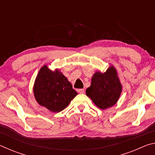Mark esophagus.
<instances>
[{
  "label": "esophagus",
  "instance_id": "esophagus-1",
  "mask_svg": "<svg viewBox=\"0 0 155 155\" xmlns=\"http://www.w3.org/2000/svg\"><path fill=\"white\" fill-rule=\"evenodd\" d=\"M78 93L80 94H84V92H85V90H84V89H79V90H78Z\"/></svg>",
  "mask_w": 155,
  "mask_h": 155
}]
</instances>
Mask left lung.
I'll return each mask as SVG.
<instances>
[{
    "instance_id": "1",
    "label": "left lung",
    "mask_w": 155,
    "mask_h": 155,
    "mask_svg": "<svg viewBox=\"0 0 155 155\" xmlns=\"http://www.w3.org/2000/svg\"><path fill=\"white\" fill-rule=\"evenodd\" d=\"M122 91V85L114 66L104 73L97 72L91 78L86 94L100 109H106L117 103Z\"/></svg>"
}]
</instances>
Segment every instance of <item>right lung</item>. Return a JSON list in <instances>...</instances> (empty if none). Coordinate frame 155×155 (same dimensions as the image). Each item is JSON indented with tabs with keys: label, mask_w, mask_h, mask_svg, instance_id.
<instances>
[{
	"label": "right lung",
	"mask_w": 155,
	"mask_h": 155,
	"mask_svg": "<svg viewBox=\"0 0 155 155\" xmlns=\"http://www.w3.org/2000/svg\"><path fill=\"white\" fill-rule=\"evenodd\" d=\"M33 92L36 101L52 112H59L77 95L72 84L58 71L44 65L37 76Z\"/></svg>",
	"instance_id": "obj_1"
}]
</instances>
